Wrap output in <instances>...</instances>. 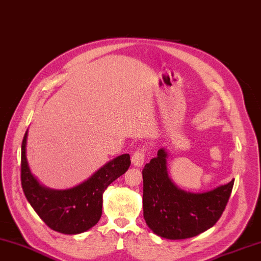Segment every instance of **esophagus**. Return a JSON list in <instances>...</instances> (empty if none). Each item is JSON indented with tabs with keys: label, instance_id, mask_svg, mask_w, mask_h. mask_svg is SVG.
I'll return each instance as SVG.
<instances>
[{
	"label": "esophagus",
	"instance_id": "1",
	"mask_svg": "<svg viewBox=\"0 0 261 261\" xmlns=\"http://www.w3.org/2000/svg\"><path fill=\"white\" fill-rule=\"evenodd\" d=\"M145 160V151L144 148H138L132 155V163L135 167H142Z\"/></svg>",
	"mask_w": 261,
	"mask_h": 261
}]
</instances>
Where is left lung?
I'll return each mask as SVG.
<instances>
[{"mask_svg": "<svg viewBox=\"0 0 261 261\" xmlns=\"http://www.w3.org/2000/svg\"><path fill=\"white\" fill-rule=\"evenodd\" d=\"M164 148L143 169V215L156 236L182 240L208 230L220 220L234 180L206 193L194 194L175 186L168 172Z\"/></svg>", "mask_w": 261, "mask_h": 261, "instance_id": "8db88e82", "label": "left lung"}]
</instances>
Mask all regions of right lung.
I'll return each mask as SVG.
<instances>
[{
    "label": "right lung",
    "mask_w": 261,
    "mask_h": 261,
    "mask_svg": "<svg viewBox=\"0 0 261 261\" xmlns=\"http://www.w3.org/2000/svg\"><path fill=\"white\" fill-rule=\"evenodd\" d=\"M27 137L28 130L21 145V185L35 212L47 226L64 234H79L94 226L102 214L103 191L128 170L129 154H121L106 163L75 187L56 190L44 187L31 173L25 155Z\"/></svg>",
    "instance_id": "obj_1"
}]
</instances>
